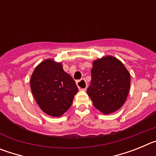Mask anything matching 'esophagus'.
<instances>
[{
    "mask_svg": "<svg viewBox=\"0 0 156 156\" xmlns=\"http://www.w3.org/2000/svg\"><path fill=\"white\" fill-rule=\"evenodd\" d=\"M76 85L79 88V90H85L87 89V83L84 79H81L80 80L76 81Z\"/></svg>",
    "mask_w": 156,
    "mask_h": 156,
    "instance_id": "1",
    "label": "esophagus"
}]
</instances>
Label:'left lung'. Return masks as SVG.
I'll use <instances>...</instances> for the list:
<instances>
[{"mask_svg": "<svg viewBox=\"0 0 156 156\" xmlns=\"http://www.w3.org/2000/svg\"><path fill=\"white\" fill-rule=\"evenodd\" d=\"M130 87V75L122 62L107 55L93 62L91 82L87 93L94 107L105 115L124 105Z\"/></svg>", "mask_w": 156, "mask_h": 156, "instance_id": "obj_1", "label": "left lung"}]
</instances>
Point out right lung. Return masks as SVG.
Returning <instances> with one entry per match:
<instances>
[{"label":"right lung","mask_w":156,"mask_h":156,"mask_svg":"<svg viewBox=\"0 0 156 156\" xmlns=\"http://www.w3.org/2000/svg\"><path fill=\"white\" fill-rule=\"evenodd\" d=\"M30 88L41 109L47 115L60 117L70 108L78 92L75 81L53 59L43 61L33 72Z\"/></svg>","instance_id":"1"}]
</instances>
